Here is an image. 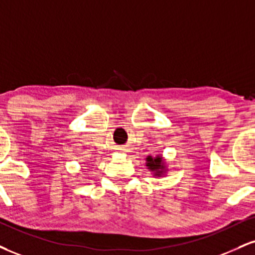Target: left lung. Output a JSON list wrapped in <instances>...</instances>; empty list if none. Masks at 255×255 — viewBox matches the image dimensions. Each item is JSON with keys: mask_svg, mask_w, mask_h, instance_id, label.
Segmentation results:
<instances>
[{"mask_svg": "<svg viewBox=\"0 0 255 255\" xmlns=\"http://www.w3.org/2000/svg\"><path fill=\"white\" fill-rule=\"evenodd\" d=\"M146 166L148 168L151 172H153V174L157 177H160L166 172V166H165V162L162 160L161 157H159L157 155L155 158L151 157V155H148V157L146 158Z\"/></svg>", "mask_w": 255, "mask_h": 255, "instance_id": "left-lung-1", "label": "left lung"}]
</instances>
